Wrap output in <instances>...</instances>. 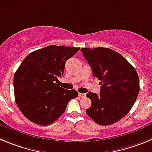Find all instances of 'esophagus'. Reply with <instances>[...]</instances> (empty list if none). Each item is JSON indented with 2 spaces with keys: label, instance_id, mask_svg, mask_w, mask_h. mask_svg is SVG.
Instances as JSON below:
<instances>
[{
  "label": "esophagus",
  "instance_id": "obj_1",
  "mask_svg": "<svg viewBox=\"0 0 152 152\" xmlns=\"http://www.w3.org/2000/svg\"><path fill=\"white\" fill-rule=\"evenodd\" d=\"M78 95H79V96H80V97H85V96H86L85 94H81V93H79Z\"/></svg>",
  "mask_w": 152,
  "mask_h": 152
}]
</instances>
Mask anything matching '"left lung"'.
<instances>
[{"instance_id": "left-lung-1", "label": "left lung", "mask_w": 152, "mask_h": 152, "mask_svg": "<svg viewBox=\"0 0 152 152\" xmlns=\"http://www.w3.org/2000/svg\"><path fill=\"white\" fill-rule=\"evenodd\" d=\"M80 50L101 85L100 94L88 92L86 95L91 100L86 113L97 124H113L133 107L139 93V75L123 56L113 49L99 47Z\"/></svg>"}]
</instances>
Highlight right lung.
Masks as SVG:
<instances>
[{
    "mask_svg": "<svg viewBox=\"0 0 152 152\" xmlns=\"http://www.w3.org/2000/svg\"><path fill=\"white\" fill-rule=\"evenodd\" d=\"M80 48L49 45L31 52L22 61L13 77L17 107L31 122L47 126L64 113L75 90H66L56 82L64 73L65 62Z\"/></svg>",
    "mask_w": 152,
    "mask_h": 152,
    "instance_id": "1",
    "label": "right lung"
}]
</instances>
